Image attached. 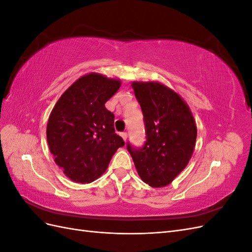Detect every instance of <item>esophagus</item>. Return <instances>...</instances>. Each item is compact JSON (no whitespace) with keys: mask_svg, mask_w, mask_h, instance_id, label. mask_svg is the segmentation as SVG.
Wrapping results in <instances>:
<instances>
[{"mask_svg":"<svg viewBox=\"0 0 252 252\" xmlns=\"http://www.w3.org/2000/svg\"><path fill=\"white\" fill-rule=\"evenodd\" d=\"M121 136H122V138H123L124 141H126L127 140V136H128V133L127 132H122Z\"/></svg>","mask_w":252,"mask_h":252,"instance_id":"obj_1","label":"esophagus"}]
</instances>
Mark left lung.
<instances>
[{"mask_svg":"<svg viewBox=\"0 0 252 252\" xmlns=\"http://www.w3.org/2000/svg\"><path fill=\"white\" fill-rule=\"evenodd\" d=\"M144 116L146 141L140 148L127 143L143 182L164 187L187 166L195 146L196 126L187 104L170 88L157 82H133Z\"/></svg>","mask_w":252,"mask_h":252,"instance_id":"left-lung-1","label":"left lung"}]
</instances>
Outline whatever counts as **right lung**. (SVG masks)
Masks as SVG:
<instances>
[{
	"instance_id": "obj_1",
	"label": "right lung",
	"mask_w": 252,
	"mask_h": 252,
	"mask_svg": "<svg viewBox=\"0 0 252 252\" xmlns=\"http://www.w3.org/2000/svg\"><path fill=\"white\" fill-rule=\"evenodd\" d=\"M120 86L119 80L89 73L75 81L53 107L47 142L55 162L70 180L94 182L125 145L114 131V114L105 107Z\"/></svg>"
}]
</instances>
